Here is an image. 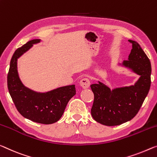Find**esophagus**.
<instances>
[{
    "label": "esophagus",
    "instance_id": "obj_1",
    "mask_svg": "<svg viewBox=\"0 0 157 157\" xmlns=\"http://www.w3.org/2000/svg\"><path fill=\"white\" fill-rule=\"evenodd\" d=\"M80 86L82 87V88L84 89L88 88L90 86V81L88 78H84L83 79H81L80 81Z\"/></svg>",
    "mask_w": 157,
    "mask_h": 157
}]
</instances>
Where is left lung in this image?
I'll return each mask as SVG.
<instances>
[{"mask_svg":"<svg viewBox=\"0 0 157 157\" xmlns=\"http://www.w3.org/2000/svg\"><path fill=\"white\" fill-rule=\"evenodd\" d=\"M128 60L120 66L128 69L140 76L134 85L111 89L102 82L90 85L94 93L91 115L96 121L105 126L121 125L131 120L140 109L151 85V63L136 41Z\"/></svg>","mask_w":157,"mask_h":157,"instance_id":"1","label":"left lung"}]
</instances>
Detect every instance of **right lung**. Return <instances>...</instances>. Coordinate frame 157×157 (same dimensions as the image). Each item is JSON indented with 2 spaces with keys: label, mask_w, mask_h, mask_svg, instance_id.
<instances>
[{
  "label": "right lung",
  "mask_w": 157,
  "mask_h": 157,
  "mask_svg": "<svg viewBox=\"0 0 157 157\" xmlns=\"http://www.w3.org/2000/svg\"><path fill=\"white\" fill-rule=\"evenodd\" d=\"M40 42L33 39L17 49L12 57L8 74L9 93L21 116L33 122L51 124L63 115L70 99L76 95L75 85L59 87L45 93L36 92L26 87L17 71V59L33 45Z\"/></svg>",
  "instance_id": "add662e5"
}]
</instances>
